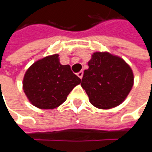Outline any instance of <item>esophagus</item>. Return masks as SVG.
<instances>
[{"label": "esophagus", "instance_id": "1", "mask_svg": "<svg viewBox=\"0 0 152 152\" xmlns=\"http://www.w3.org/2000/svg\"><path fill=\"white\" fill-rule=\"evenodd\" d=\"M77 75L79 76L80 79H82V78H83V75H84V72H83V71H80V72H79V73H77Z\"/></svg>", "mask_w": 152, "mask_h": 152}]
</instances>
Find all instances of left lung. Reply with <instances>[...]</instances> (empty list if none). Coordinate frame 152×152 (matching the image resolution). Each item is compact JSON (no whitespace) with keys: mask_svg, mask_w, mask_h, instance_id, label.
<instances>
[{"mask_svg":"<svg viewBox=\"0 0 152 152\" xmlns=\"http://www.w3.org/2000/svg\"><path fill=\"white\" fill-rule=\"evenodd\" d=\"M88 66L81 86L93 106L110 109L125 100L133 87L134 74L122 58L108 52H95Z\"/></svg>","mask_w":152,"mask_h":152,"instance_id":"8db88e82","label":"left lung"}]
</instances>
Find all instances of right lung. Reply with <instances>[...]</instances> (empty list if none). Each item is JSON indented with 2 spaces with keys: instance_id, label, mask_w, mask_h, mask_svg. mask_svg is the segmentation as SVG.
Masks as SVG:
<instances>
[{
  "instance_id": "1",
  "label": "right lung",
  "mask_w": 152,
  "mask_h": 152,
  "mask_svg": "<svg viewBox=\"0 0 152 152\" xmlns=\"http://www.w3.org/2000/svg\"><path fill=\"white\" fill-rule=\"evenodd\" d=\"M57 54L35 61L25 73L23 88L29 102L40 109H54L67 100L81 79L69 65H61Z\"/></svg>"
}]
</instances>
